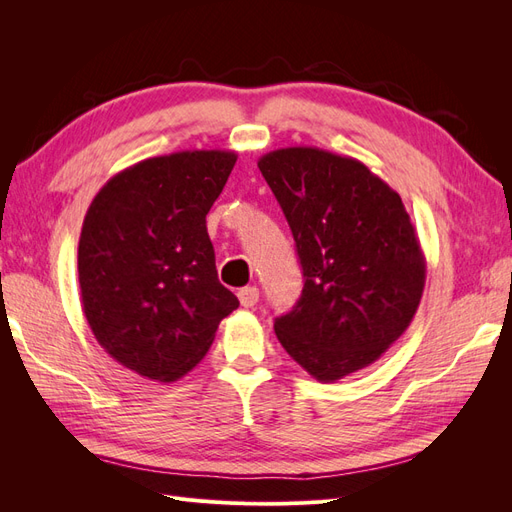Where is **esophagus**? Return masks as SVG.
I'll list each match as a JSON object with an SVG mask.
<instances>
[{
    "label": "esophagus",
    "mask_w": 512,
    "mask_h": 512,
    "mask_svg": "<svg viewBox=\"0 0 512 512\" xmlns=\"http://www.w3.org/2000/svg\"><path fill=\"white\" fill-rule=\"evenodd\" d=\"M258 297H260V292L256 286H245L239 290V301L243 307H254L258 303Z\"/></svg>",
    "instance_id": "esophagus-1"
}]
</instances>
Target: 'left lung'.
<instances>
[{
  "instance_id": "1",
  "label": "left lung",
  "mask_w": 512,
  "mask_h": 512,
  "mask_svg": "<svg viewBox=\"0 0 512 512\" xmlns=\"http://www.w3.org/2000/svg\"><path fill=\"white\" fill-rule=\"evenodd\" d=\"M303 269L275 335L307 374L335 382L404 335L425 288V256L399 194L354 158L286 147L258 160Z\"/></svg>"
}]
</instances>
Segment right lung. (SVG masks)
<instances>
[{"label":"right lung","instance_id":"add662e5","mask_svg":"<svg viewBox=\"0 0 512 512\" xmlns=\"http://www.w3.org/2000/svg\"><path fill=\"white\" fill-rule=\"evenodd\" d=\"M235 151H177L108 179L79 239L83 312L98 344L134 374L175 382L239 301L215 269L207 213Z\"/></svg>","mask_w":512,"mask_h":512}]
</instances>
